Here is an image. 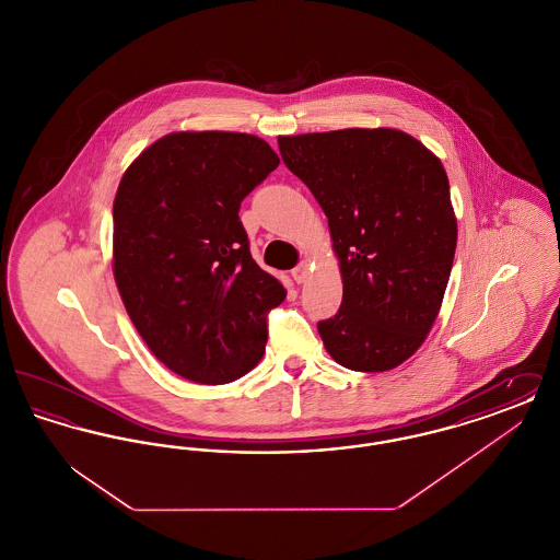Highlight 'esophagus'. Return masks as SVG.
Listing matches in <instances>:
<instances>
[{
	"mask_svg": "<svg viewBox=\"0 0 560 560\" xmlns=\"http://www.w3.org/2000/svg\"><path fill=\"white\" fill-rule=\"evenodd\" d=\"M308 265H311L308 260H302L298 267L293 268L292 277L295 283H304L308 279Z\"/></svg>",
	"mask_w": 560,
	"mask_h": 560,
	"instance_id": "34e87169",
	"label": "esophagus"
}]
</instances>
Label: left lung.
Segmentation results:
<instances>
[{"mask_svg": "<svg viewBox=\"0 0 560 560\" xmlns=\"http://www.w3.org/2000/svg\"><path fill=\"white\" fill-rule=\"evenodd\" d=\"M277 142L327 215L340 265V311L317 325L325 350L354 372L399 368L424 345L452 275L457 218L443 163L397 128Z\"/></svg>", "mask_w": 560, "mask_h": 560, "instance_id": "left-lung-1", "label": "left lung"}]
</instances>
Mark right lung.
<instances>
[{
    "label": "right lung",
    "mask_w": 560,
    "mask_h": 560,
    "mask_svg": "<svg viewBox=\"0 0 560 560\" xmlns=\"http://www.w3.org/2000/svg\"><path fill=\"white\" fill-rule=\"evenodd\" d=\"M277 165L254 133L183 130L121 176L113 277L144 345L185 380L233 382L265 354L267 313L288 292L252 258L240 206Z\"/></svg>",
    "instance_id": "obj_1"
}]
</instances>
